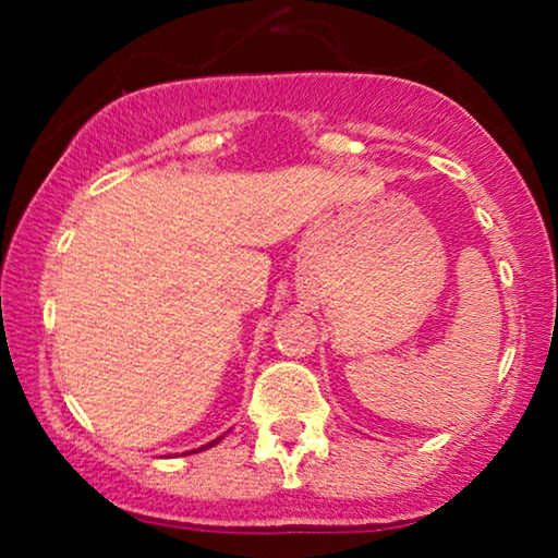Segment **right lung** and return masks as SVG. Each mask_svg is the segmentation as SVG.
Returning <instances> with one entry per match:
<instances>
[{
    "mask_svg": "<svg viewBox=\"0 0 558 558\" xmlns=\"http://www.w3.org/2000/svg\"><path fill=\"white\" fill-rule=\"evenodd\" d=\"M218 441V439H216ZM216 441H210V445H205V447H213V445H216ZM205 447H201V449H205ZM201 449H195V452H201Z\"/></svg>",
    "mask_w": 558,
    "mask_h": 558,
    "instance_id": "add662e5",
    "label": "right lung"
}]
</instances>
